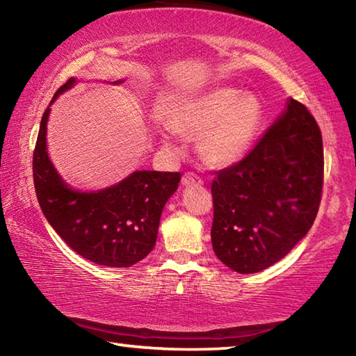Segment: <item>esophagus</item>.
<instances>
[{
	"label": "esophagus",
	"instance_id": "1",
	"mask_svg": "<svg viewBox=\"0 0 356 356\" xmlns=\"http://www.w3.org/2000/svg\"><path fill=\"white\" fill-rule=\"evenodd\" d=\"M202 184V180L196 176V174H193V172H186V174H184V177H182V185L184 186H191V185H201Z\"/></svg>",
	"mask_w": 356,
	"mask_h": 356
}]
</instances>
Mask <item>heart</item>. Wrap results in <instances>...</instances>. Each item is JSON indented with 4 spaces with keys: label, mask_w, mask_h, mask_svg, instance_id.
Wrapping results in <instances>:
<instances>
[{
    "label": "heart",
    "mask_w": 356,
    "mask_h": 356,
    "mask_svg": "<svg viewBox=\"0 0 356 356\" xmlns=\"http://www.w3.org/2000/svg\"><path fill=\"white\" fill-rule=\"evenodd\" d=\"M264 106L254 94L216 86L172 102L165 124L172 134L195 140L197 159L210 170H226L245 160L257 141Z\"/></svg>",
    "instance_id": "1"
}]
</instances>
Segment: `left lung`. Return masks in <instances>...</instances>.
<instances>
[{
    "label": "left lung",
    "mask_w": 356,
    "mask_h": 356,
    "mask_svg": "<svg viewBox=\"0 0 356 356\" xmlns=\"http://www.w3.org/2000/svg\"><path fill=\"white\" fill-rule=\"evenodd\" d=\"M323 185L321 129L289 99L256 147L212 182V246L234 272L250 275L281 261L314 222Z\"/></svg>",
    "instance_id": "obj_1"
}]
</instances>
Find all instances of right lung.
<instances>
[{"label":"right lung","instance_id":"obj_1","mask_svg":"<svg viewBox=\"0 0 356 356\" xmlns=\"http://www.w3.org/2000/svg\"><path fill=\"white\" fill-rule=\"evenodd\" d=\"M76 83L70 78L59 88L42 116L33 156L35 195L47 221L76 254L105 267H131L154 250L161 212L177 190L180 172L134 171L102 190L72 188L48 156L47 124L59 94Z\"/></svg>","mask_w":356,"mask_h":356}]
</instances>
